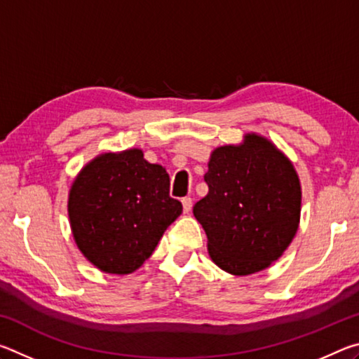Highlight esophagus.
Here are the masks:
<instances>
[{
  "instance_id": "1",
  "label": "esophagus",
  "mask_w": 359,
  "mask_h": 359,
  "mask_svg": "<svg viewBox=\"0 0 359 359\" xmlns=\"http://www.w3.org/2000/svg\"><path fill=\"white\" fill-rule=\"evenodd\" d=\"M182 208H184L185 214H188V212L191 210V198H184V199H182Z\"/></svg>"
}]
</instances>
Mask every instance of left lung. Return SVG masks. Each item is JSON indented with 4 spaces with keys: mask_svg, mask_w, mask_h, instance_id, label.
<instances>
[{
    "mask_svg": "<svg viewBox=\"0 0 359 359\" xmlns=\"http://www.w3.org/2000/svg\"><path fill=\"white\" fill-rule=\"evenodd\" d=\"M209 193L193 214L208 236L210 259L233 276H250L282 257L301 220V182L290 158L258 133L212 150Z\"/></svg>",
    "mask_w": 359,
    "mask_h": 359,
    "instance_id": "1",
    "label": "left lung"
}]
</instances>
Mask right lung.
<instances>
[{"instance_id":"add662e5","label":"right lung","mask_w":359,"mask_h":359,"mask_svg":"<svg viewBox=\"0 0 359 359\" xmlns=\"http://www.w3.org/2000/svg\"><path fill=\"white\" fill-rule=\"evenodd\" d=\"M182 214L169 196V175L141 149L104 151L88 161L68 194L79 250L101 272L128 276L144 264L166 228Z\"/></svg>"}]
</instances>
